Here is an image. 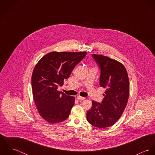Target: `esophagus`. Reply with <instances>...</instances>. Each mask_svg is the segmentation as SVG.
Returning a JSON list of instances; mask_svg holds the SVG:
<instances>
[{
    "instance_id": "1",
    "label": "esophagus",
    "mask_w": 155,
    "mask_h": 155,
    "mask_svg": "<svg viewBox=\"0 0 155 155\" xmlns=\"http://www.w3.org/2000/svg\"><path fill=\"white\" fill-rule=\"evenodd\" d=\"M77 99H78V100H84L85 99V98H84V97H81V96H80V95H78V96L77 97Z\"/></svg>"
}]
</instances>
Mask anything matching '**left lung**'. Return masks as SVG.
I'll return each instance as SVG.
<instances>
[{
	"label": "left lung",
	"instance_id": "8db88e82",
	"mask_svg": "<svg viewBox=\"0 0 155 155\" xmlns=\"http://www.w3.org/2000/svg\"><path fill=\"white\" fill-rule=\"evenodd\" d=\"M92 56L100 68V85L106 91L101 103L92 101L87 119L94 127L104 129L114 124L126 107L130 94L129 79L122 63L101 55Z\"/></svg>",
	"mask_w": 155,
	"mask_h": 155
}]
</instances>
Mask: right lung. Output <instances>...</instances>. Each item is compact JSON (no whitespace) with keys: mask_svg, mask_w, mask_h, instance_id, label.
I'll list each match as a JSON object with an SVG mask.
<instances>
[{"mask_svg":"<svg viewBox=\"0 0 155 155\" xmlns=\"http://www.w3.org/2000/svg\"><path fill=\"white\" fill-rule=\"evenodd\" d=\"M86 55V52H51L35 67L31 76L35 103L41 117L49 123L61 122L68 117L75 98L57 89Z\"/></svg>","mask_w":155,"mask_h":155,"instance_id":"add662e5","label":"right lung"}]
</instances>
